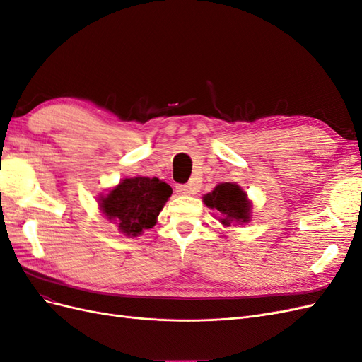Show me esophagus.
<instances>
[{"label":"esophagus","instance_id":"obj_1","mask_svg":"<svg viewBox=\"0 0 362 362\" xmlns=\"http://www.w3.org/2000/svg\"><path fill=\"white\" fill-rule=\"evenodd\" d=\"M178 194H193L196 192L194 184H178L177 185Z\"/></svg>","mask_w":362,"mask_h":362}]
</instances>
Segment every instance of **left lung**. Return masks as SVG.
Listing matches in <instances>:
<instances>
[{"label":"left lung","instance_id":"8db88e82","mask_svg":"<svg viewBox=\"0 0 362 362\" xmlns=\"http://www.w3.org/2000/svg\"><path fill=\"white\" fill-rule=\"evenodd\" d=\"M202 201L208 208L217 211V221L225 228L252 221V201L237 182L217 184L213 192L204 194Z\"/></svg>","mask_w":362,"mask_h":362}]
</instances>
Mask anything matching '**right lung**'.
Instances as JSON below:
<instances>
[{
    "label": "right lung",
    "mask_w": 362,
    "mask_h": 362,
    "mask_svg": "<svg viewBox=\"0 0 362 362\" xmlns=\"http://www.w3.org/2000/svg\"><path fill=\"white\" fill-rule=\"evenodd\" d=\"M170 185L158 178L136 177L120 180L100 194L98 206L110 223L125 237H139L157 223V217L170 198Z\"/></svg>",
    "instance_id": "add662e5"
}]
</instances>
